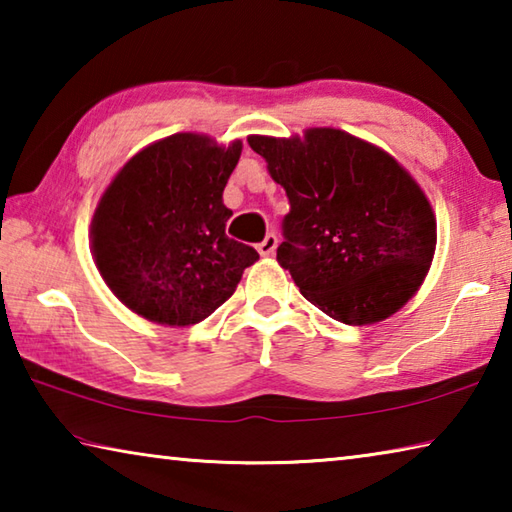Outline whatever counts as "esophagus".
Masks as SVG:
<instances>
[{"instance_id": "esophagus-1", "label": "esophagus", "mask_w": 512, "mask_h": 512, "mask_svg": "<svg viewBox=\"0 0 512 512\" xmlns=\"http://www.w3.org/2000/svg\"><path fill=\"white\" fill-rule=\"evenodd\" d=\"M275 248H277V235H275V232H268V235L264 237L262 244H257L259 255H264V257L273 255V253H275Z\"/></svg>"}]
</instances>
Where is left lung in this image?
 <instances>
[{
  "instance_id": "obj_1",
  "label": "left lung",
  "mask_w": 512,
  "mask_h": 512,
  "mask_svg": "<svg viewBox=\"0 0 512 512\" xmlns=\"http://www.w3.org/2000/svg\"><path fill=\"white\" fill-rule=\"evenodd\" d=\"M287 192L277 262L329 318L368 325L395 314L429 271L436 219L391 155L336 128L305 140L248 137Z\"/></svg>"
}]
</instances>
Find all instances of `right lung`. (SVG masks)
Instances as JSON below:
<instances>
[{"label": "right lung", "mask_w": 512, "mask_h": 512, "mask_svg": "<svg viewBox=\"0 0 512 512\" xmlns=\"http://www.w3.org/2000/svg\"><path fill=\"white\" fill-rule=\"evenodd\" d=\"M241 142L178 133L126 162L92 219V250L112 293L162 325L214 314L259 255L225 235L232 212L223 189Z\"/></svg>", "instance_id": "add662e5"}]
</instances>
